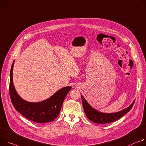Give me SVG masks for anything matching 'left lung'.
<instances>
[{
  "label": "left lung",
  "mask_w": 146,
  "mask_h": 146,
  "mask_svg": "<svg viewBox=\"0 0 146 146\" xmlns=\"http://www.w3.org/2000/svg\"><path fill=\"white\" fill-rule=\"evenodd\" d=\"M81 98L83 107L88 118L93 122L102 124L110 123L121 118L131 110L135 101V100L128 107L119 112L114 113H103L93 108L82 95H81Z\"/></svg>",
  "instance_id": "8db88e82"
}]
</instances>
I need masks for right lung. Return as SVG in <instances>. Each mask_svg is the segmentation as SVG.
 I'll return each mask as SVG.
<instances>
[{"label": "right lung", "instance_id": "obj_1", "mask_svg": "<svg viewBox=\"0 0 146 146\" xmlns=\"http://www.w3.org/2000/svg\"><path fill=\"white\" fill-rule=\"evenodd\" d=\"M13 61L10 73L9 92L15 109L26 118L36 123H46L54 120L60 112L64 100L71 86L62 88L48 99L39 102H29L23 99L16 92L13 80Z\"/></svg>", "mask_w": 146, "mask_h": 146}]
</instances>
